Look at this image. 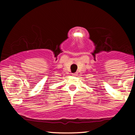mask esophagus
<instances>
[{"instance_id":"1","label":"esophagus","mask_w":135,"mask_h":135,"mask_svg":"<svg viewBox=\"0 0 135 135\" xmlns=\"http://www.w3.org/2000/svg\"><path fill=\"white\" fill-rule=\"evenodd\" d=\"M77 74V73H73L72 75H76Z\"/></svg>"}]
</instances>
